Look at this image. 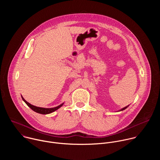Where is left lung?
<instances>
[{"instance_id":"8db88e82","label":"left lung","mask_w":160,"mask_h":160,"mask_svg":"<svg viewBox=\"0 0 160 160\" xmlns=\"http://www.w3.org/2000/svg\"><path fill=\"white\" fill-rule=\"evenodd\" d=\"M127 108V107H125V108H123V109H121V110H120V111H122V110H124V109H126V108Z\"/></svg>"}]
</instances>
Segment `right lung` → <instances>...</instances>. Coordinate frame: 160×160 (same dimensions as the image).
<instances>
[{
  "label": "right lung",
  "mask_w": 160,
  "mask_h": 160,
  "mask_svg": "<svg viewBox=\"0 0 160 160\" xmlns=\"http://www.w3.org/2000/svg\"><path fill=\"white\" fill-rule=\"evenodd\" d=\"M22 100H23L25 101V102L27 104V106L28 107H30L33 111H35L36 112H38V113H40V114H43V115H46V114H49L51 112H52L55 111H56L57 109H58L59 108H61L62 105H63V103L57 107H55V108H40V107H37L35 106H33V105H32L31 104H30L29 102H28L23 98H22L21 96Z\"/></svg>",
  "instance_id": "add662e5"
}]
</instances>
